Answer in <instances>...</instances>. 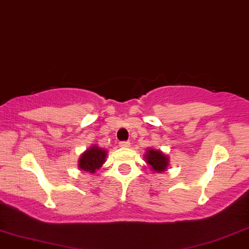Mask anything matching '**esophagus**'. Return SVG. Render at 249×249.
<instances>
[{"mask_svg":"<svg viewBox=\"0 0 249 249\" xmlns=\"http://www.w3.org/2000/svg\"><path fill=\"white\" fill-rule=\"evenodd\" d=\"M130 142L128 141H121L119 142V145H121L122 148H127V147H130Z\"/></svg>","mask_w":249,"mask_h":249,"instance_id":"esophagus-1","label":"esophagus"}]
</instances>
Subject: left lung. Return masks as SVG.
<instances>
[{"label": "left lung", "instance_id": "8db88e82", "mask_svg": "<svg viewBox=\"0 0 249 249\" xmlns=\"http://www.w3.org/2000/svg\"><path fill=\"white\" fill-rule=\"evenodd\" d=\"M145 159H147L148 164L151 166V170L158 172V173L166 170L168 165V158L161 151L154 150V149H150V150L147 151Z\"/></svg>", "mask_w": 249, "mask_h": 249}]
</instances>
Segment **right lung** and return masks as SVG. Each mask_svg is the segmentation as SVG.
<instances>
[{"mask_svg":"<svg viewBox=\"0 0 249 249\" xmlns=\"http://www.w3.org/2000/svg\"><path fill=\"white\" fill-rule=\"evenodd\" d=\"M106 158V151L104 149L97 147H92L86 150L84 154L79 158L78 166L81 170L85 172H90V173H94L95 171L99 170L105 163Z\"/></svg>","mask_w":249,"mask_h":249,"instance_id":"obj_1","label":"right lung"}]
</instances>
